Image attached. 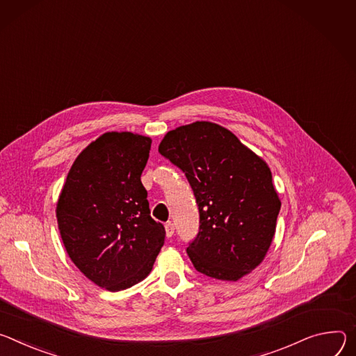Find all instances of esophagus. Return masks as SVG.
Returning a JSON list of instances; mask_svg holds the SVG:
<instances>
[{
	"label": "esophagus",
	"instance_id": "1",
	"mask_svg": "<svg viewBox=\"0 0 356 356\" xmlns=\"http://www.w3.org/2000/svg\"><path fill=\"white\" fill-rule=\"evenodd\" d=\"M174 230H175L174 223H171V222L165 223V232H167V236H168V238H171V236L174 234Z\"/></svg>",
	"mask_w": 356,
	"mask_h": 356
}]
</instances>
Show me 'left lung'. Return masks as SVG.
Here are the masks:
<instances>
[{"label": "left lung", "mask_w": 356, "mask_h": 356, "mask_svg": "<svg viewBox=\"0 0 356 356\" xmlns=\"http://www.w3.org/2000/svg\"><path fill=\"white\" fill-rule=\"evenodd\" d=\"M158 151L185 172L200 207V232L186 249L193 267L226 282L252 273L270 249L282 207L267 163L211 122L168 131Z\"/></svg>", "instance_id": "left-lung-1"}]
</instances>
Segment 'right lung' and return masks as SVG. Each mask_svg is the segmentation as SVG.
<instances>
[{
    "label": "right lung",
    "instance_id": "obj_1",
    "mask_svg": "<svg viewBox=\"0 0 356 356\" xmlns=\"http://www.w3.org/2000/svg\"><path fill=\"white\" fill-rule=\"evenodd\" d=\"M151 138L108 131L74 160L56 204L63 246L89 280L108 291L144 280L165 242L149 216L141 174Z\"/></svg>",
    "mask_w": 356,
    "mask_h": 356
}]
</instances>
